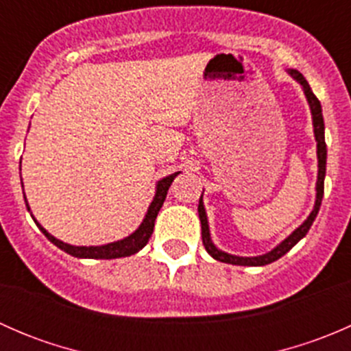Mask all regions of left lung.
Segmentation results:
<instances>
[{
  "label": "left lung",
  "instance_id": "obj_1",
  "mask_svg": "<svg viewBox=\"0 0 351 351\" xmlns=\"http://www.w3.org/2000/svg\"><path fill=\"white\" fill-rule=\"evenodd\" d=\"M287 73L297 81V83L302 86L304 95H306V100L309 104L311 115H313V129H314V137H316V147H317V180H316V200H314V207L311 210V214L307 215L306 221L299 226L293 232H290L289 236L282 241L280 244L274 247L271 251L265 254H258V256H238V254L226 253V251L219 250L215 246L214 241L210 238V229H208V219L207 212H205L204 207V193L200 195V200H198V217H200L202 224V243H204L205 250L210 254L214 260L222 261V263L229 265H239V267H263V265L271 263V261H277L278 258L284 256L285 253H289L304 236L307 234V231L313 226L314 219H316L317 212H319L321 200H323L324 195V176H326V143H324V120H323V108H321L319 100L316 98V95L311 90L309 83H307L306 77L299 73L297 69H289Z\"/></svg>",
  "mask_w": 351,
  "mask_h": 351
}]
</instances>
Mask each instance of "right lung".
<instances>
[{
	"instance_id": "add662e5",
	"label": "right lung",
	"mask_w": 351,
	"mask_h": 351,
	"mask_svg": "<svg viewBox=\"0 0 351 351\" xmlns=\"http://www.w3.org/2000/svg\"><path fill=\"white\" fill-rule=\"evenodd\" d=\"M20 169H22V161H20ZM180 173L182 171L171 173V175L158 180V183H156V193L153 197V202H151L149 207H147V212H146V215H144L141 226L132 232V234H129L127 238H123V239H119V241L101 244V246H74V244H67L64 241H61V239L54 238V236H52L51 232L45 231V229L38 224L37 219L32 215L30 205H28L27 197H25V192H23V198H25V205H27V210L30 212L32 219H34V222L37 224V228L40 229V231L44 232L45 238H47L52 244H56L59 250L66 251L67 254H71V256H76V258L113 260V258H123V256H130V254H136L137 251H141L144 246H146L147 241H149L151 234H153L154 221H156V217H158L159 208L162 207V202H165L166 193H168V189L171 186L173 180H175ZM22 186H23V183H22Z\"/></svg>"
}]
</instances>
